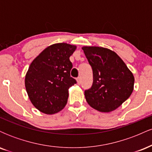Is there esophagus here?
<instances>
[{"label":"esophagus","mask_w":152,"mask_h":152,"mask_svg":"<svg viewBox=\"0 0 152 152\" xmlns=\"http://www.w3.org/2000/svg\"><path fill=\"white\" fill-rule=\"evenodd\" d=\"M76 81H77L78 84H80V83H81V78L78 77L77 78H76Z\"/></svg>","instance_id":"esophagus-1"}]
</instances>
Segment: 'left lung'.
<instances>
[{
    "label": "left lung",
    "mask_w": 152,
    "mask_h": 152,
    "mask_svg": "<svg viewBox=\"0 0 152 152\" xmlns=\"http://www.w3.org/2000/svg\"><path fill=\"white\" fill-rule=\"evenodd\" d=\"M82 49L93 70V84L84 92L87 103L101 112L114 111L133 92V74L117 54L109 48L83 46Z\"/></svg>",
    "instance_id": "8db88e82"
}]
</instances>
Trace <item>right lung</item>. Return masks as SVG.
<instances>
[{
	"label": "right lung",
	"mask_w": 152,
	"mask_h": 152,
	"mask_svg": "<svg viewBox=\"0 0 152 152\" xmlns=\"http://www.w3.org/2000/svg\"><path fill=\"white\" fill-rule=\"evenodd\" d=\"M76 46L54 43L31 62L25 76V86L31 102L46 114H56L65 107L69 89L76 83L71 77L70 56Z\"/></svg>",
	"instance_id": "right-lung-1"
}]
</instances>
